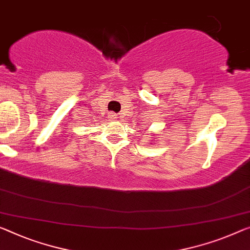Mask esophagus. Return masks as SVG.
Masks as SVG:
<instances>
[{
    "mask_svg": "<svg viewBox=\"0 0 250 250\" xmlns=\"http://www.w3.org/2000/svg\"><path fill=\"white\" fill-rule=\"evenodd\" d=\"M108 117L112 118V120H115V118H117V115L115 113H109L108 114Z\"/></svg>",
    "mask_w": 250,
    "mask_h": 250,
    "instance_id": "esophagus-1",
    "label": "esophagus"
}]
</instances>
